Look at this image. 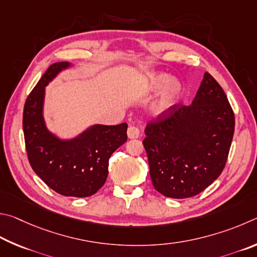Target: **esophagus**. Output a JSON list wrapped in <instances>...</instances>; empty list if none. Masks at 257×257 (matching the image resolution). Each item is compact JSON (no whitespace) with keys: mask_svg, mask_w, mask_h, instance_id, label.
<instances>
[{"mask_svg":"<svg viewBox=\"0 0 257 257\" xmlns=\"http://www.w3.org/2000/svg\"><path fill=\"white\" fill-rule=\"evenodd\" d=\"M127 137L130 139H138L139 137H140V130H139L137 126H128L127 128Z\"/></svg>","mask_w":257,"mask_h":257,"instance_id":"1","label":"esophagus"}]
</instances>
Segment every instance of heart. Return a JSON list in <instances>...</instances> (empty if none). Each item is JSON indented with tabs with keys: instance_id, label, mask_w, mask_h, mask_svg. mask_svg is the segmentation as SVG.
Listing matches in <instances>:
<instances>
[{
	"instance_id": "b5f03b06",
	"label": "heart",
	"mask_w": 257,
	"mask_h": 257,
	"mask_svg": "<svg viewBox=\"0 0 257 257\" xmlns=\"http://www.w3.org/2000/svg\"><path fill=\"white\" fill-rule=\"evenodd\" d=\"M172 78L168 74H156L151 76L149 88L151 91H160L165 90L159 96V98L152 105V112L155 116H163L172 108L181 97L182 85L177 81H172Z\"/></svg>"
}]
</instances>
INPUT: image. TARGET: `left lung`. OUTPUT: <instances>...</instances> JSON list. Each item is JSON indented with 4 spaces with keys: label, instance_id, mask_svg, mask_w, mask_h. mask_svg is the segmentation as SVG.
Masks as SVG:
<instances>
[{
    "label": "left lung",
    "instance_id": "1",
    "mask_svg": "<svg viewBox=\"0 0 257 257\" xmlns=\"http://www.w3.org/2000/svg\"><path fill=\"white\" fill-rule=\"evenodd\" d=\"M233 131L226 93L205 72L192 105L177 103L147 124L143 147L156 190L172 199L200 194L222 173Z\"/></svg>",
    "mask_w": 257,
    "mask_h": 257
}]
</instances>
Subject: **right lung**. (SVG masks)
<instances>
[{
	"label": "right lung",
	"mask_w": 257,
	"mask_h": 257,
	"mask_svg": "<svg viewBox=\"0 0 257 257\" xmlns=\"http://www.w3.org/2000/svg\"><path fill=\"white\" fill-rule=\"evenodd\" d=\"M69 66L58 62L48 67L26 99L22 126L28 160L40 179L61 195L87 197L105 184L110 156L127 140V124L93 125L67 141L49 132L43 117L45 87Z\"/></svg>",
	"instance_id": "obj_1"
}]
</instances>
